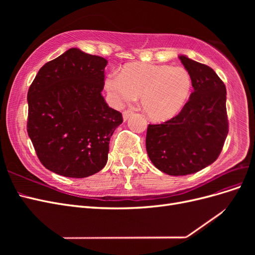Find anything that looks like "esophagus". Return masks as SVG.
Listing matches in <instances>:
<instances>
[{"label": "esophagus", "mask_w": 255, "mask_h": 255, "mask_svg": "<svg viewBox=\"0 0 255 255\" xmlns=\"http://www.w3.org/2000/svg\"><path fill=\"white\" fill-rule=\"evenodd\" d=\"M122 115H123V120L127 121V120L130 117V116L133 115V112L128 110V111H125V112H123V113H122Z\"/></svg>", "instance_id": "obj_1"}]
</instances>
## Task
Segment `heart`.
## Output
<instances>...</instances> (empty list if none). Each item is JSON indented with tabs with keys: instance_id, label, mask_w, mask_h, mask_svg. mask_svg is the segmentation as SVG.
Listing matches in <instances>:
<instances>
[{
	"instance_id": "heart-1",
	"label": "heart",
	"mask_w": 255,
	"mask_h": 255,
	"mask_svg": "<svg viewBox=\"0 0 255 255\" xmlns=\"http://www.w3.org/2000/svg\"><path fill=\"white\" fill-rule=\"evenodd\" d=\"M104 88L116 104L130 103L140 97L144 114L160 122L182 111L190 96L192 80L183 67L129 63L118 75L107 76Z\"/></svg>"
}]
</instances>
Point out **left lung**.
<instances>
[{
	"mask_svg": "<svg viewBox=\"0 0 255 255\" xmlns=\"http://www.w3.org/2000/svg\"><path fill=\"white\" fill-rule=\"evenodd\" d=\"M179 57L191 76L194 92L179 115L160 125H149L145 137L153 165L175 176L213 164L229 133L225 84L211 67Z\"/></svg>",
	"mask_w": 255,
	"mask_h": 255,
	"instance_id": "8db88e82",
	"label": "left lung"
}]
</instances>
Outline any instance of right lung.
<instances>
[{"label":"right lung","mask_w":255,"mask_h":255,"mask_svg":"<svg viewBox=\"0 0 255 255\" xmlns=\"http://www.w3.org/2000/svg\"><path fill=\"white\" fill-rule=\"evenodd\" d=\"M107 60L72 48L45 64L27 92V134L41 164L67 177L102 170L123 119L101 92Z\"/></svg>","instance_id":"obj_1"}]
</instances>
